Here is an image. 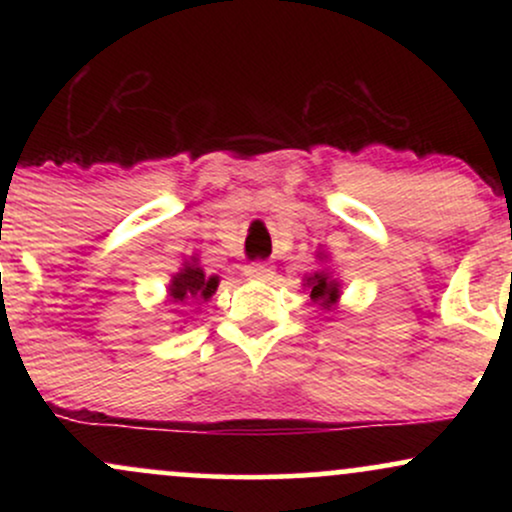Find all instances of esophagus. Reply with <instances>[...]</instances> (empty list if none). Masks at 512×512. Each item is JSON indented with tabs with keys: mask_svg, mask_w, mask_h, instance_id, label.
<instances>
[{
	"mask_svg": "<svg viewBox=\"0 0 512 512\" xmlns=\"http://www.w3.org/2000/svg\"><path fill=\"white\" fill-rule=\"evenodd\" d=\"M243 274L248 276V279H255V281H267L274 276V269L269 267V264H262V262H255V264H245L243 267Z\"/></svg>",
	"mask_w": 512,
	"mask_h": 512,
	"instance_id": "34e87169",
	"label": "esophagus"
}]
</instances>
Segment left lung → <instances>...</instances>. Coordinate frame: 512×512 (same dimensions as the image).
Masks as SVG:
<instances>
[{"instance_id": "8db88e82", "label": "left lung", "mask_w": 512, "mask_h": 512, "mask_svg": "<svg viewBox=\"0 0 512 512\" xmlns=\"http://www.w3.org/2000/svg\"><path fill=\"white\" fill-rule=\"evenodd\" d=\"M322 260V257H320ZM305 289L310 293V301L320 305V308L330 310L339 301V281L332 279V274L327 269L305 276Z\"/></svg>"}]
</instances>
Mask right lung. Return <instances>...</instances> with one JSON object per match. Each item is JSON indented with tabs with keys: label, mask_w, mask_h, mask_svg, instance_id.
I'll list each match as a JSON object with an SVG mask.
<instances>
[{
	"label": "right lung",
	"mask_w": 512,
	"mask_h": 512,
	"mask_svg": "<svg viewBox=\"0 0 512 512\" xmlns=\"http://www.w3.org/2000/svg\"><path fill=\"white\" fill-rule=\"evenodd\" d=\"M216 286H219V276H207L197 264V257H190V262L182 264L180 272L170 279V303L195 308V305L207 303L214 296Z\"/></svg>",
	"instance_id": "add662e5"
}]
</instances>
